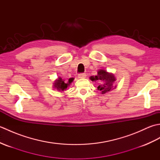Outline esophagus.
Here are the masks:
<instances>
[{
    "instance_id": "34e87169",
    "label": "esophagus",
    "mask_w": 160,
    "mask_h": 160,
    "mask_svg": "<svg viewBox=\"0 0 160 160\" xmlns=\"http://www.w3.org/2000/svg\"><path fill=\"white\" fill-rule=\"evenodd\" d=\"M86 76H87V75L85 73H80L79 75H78V78H80V79H82V78H85Z\"/></svg>"
}]
</instances>
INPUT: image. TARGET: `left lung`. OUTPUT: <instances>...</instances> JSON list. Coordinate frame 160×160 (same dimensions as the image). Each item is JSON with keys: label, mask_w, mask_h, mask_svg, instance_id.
Masks as SVG:
<instances>
[{"label": "left lung", "mask_w": 160, "mask_h": 160, "mask_svg": "<svg viewBox=\"0 0 160 160\" xmlns=\"http://www.w3.org/2000/svg\"><path fill=\"white\" fill-rule=\"evenodd\" d=\"M90 79L92 81H100V84L98 87V89L100 91L102 94L106 93L116 87V86H115L113 88V84L115 81V78L113 75L107 72L106 71L103 69H100V71H98L97 76L95 77L91 76Z\"/></svg>", "instance_id": "8db88e82"}]
</instances>
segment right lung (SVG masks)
<instances>
[{
    "instance_id": "right-lung-1",
    "label": "right lung",
    "mask_w": 160,
    "mask_h": 160,
    "mask_svg": "<svg viewBox=\"0 0 160 160\" xmlns=\"http://www.w3.org/2000/svg\"><path fill=\"white\" fill-rule=\"evenodd\" d=\"M73 78H71L70 79H69V82L67 83H65V82H64L63 80H62V78H58V79L56 80L53 86L56 89H57V90L62 91L64 90H65L68 86H69V84L73 82Z\"/></svg>"
}]
</instances>
